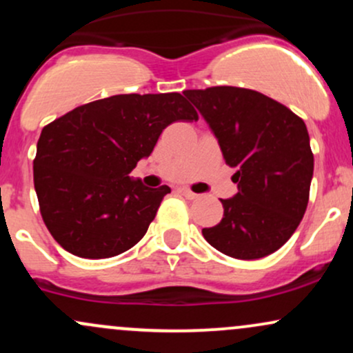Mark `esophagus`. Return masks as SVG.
I'll return each mask as SVG.
<instances>
[{
	"label": "esophagus",
	"instance_id": "obj_1",
	"mask_svg": "<svg viewBox=\"0 0 353 353\" xmlns=\"http://www.w3.org/2000/svg\"><path fill=\"white\" fill-rule=\"evenodd\" d=\"M181 192L184 194V196L188 197V199H197V197H199V194L192 192V190L188 189V188H182V189H181Z\"/></svg>",
	"mask_w": 353,
	"mask_h": 353
}]
</instances>
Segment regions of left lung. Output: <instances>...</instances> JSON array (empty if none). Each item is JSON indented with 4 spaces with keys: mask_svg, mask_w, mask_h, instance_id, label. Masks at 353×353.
I'll return each mask as SVG.
<instances>
[{
    "mask_svg": "<svg viewBox=\"0 0 353 353\" xmlns=\"http://www.w3.org/2000/svg\"><path fill=\"white\" fill-rule=\"evenodd\" d=\"M237 171V194L221 199L224 217L202 236L219 252L254 261L275 252L301 224L309 202L314 154L307 125L289 108L252 89H188Z\"/></svg>",
    "mask_w": 353,
    "mask_h": 353,
    "instance_id": "1",
    "label": "left lung"
}]
</instances>
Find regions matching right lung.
Returning a JSON list of instances; mask_svg holds the SVG:
<instances>
[{"label":"right lung","mask_w":353,"mask_h":353,"mask_svg":"<svg viewBox=\"0 0 353 353\" xmlns=\"http://www.w3.org/2000/svg\"><path fill=\"white\" fill-rule=\"evenodd\" d=\"M199 119L179 92L117 94L84 104L41 131L33 163L44 224L68 252L114 257L136 245L168 185L129 177L176 121Z\"/></svg>","instance_id":"obj_1"}]
</instances>
